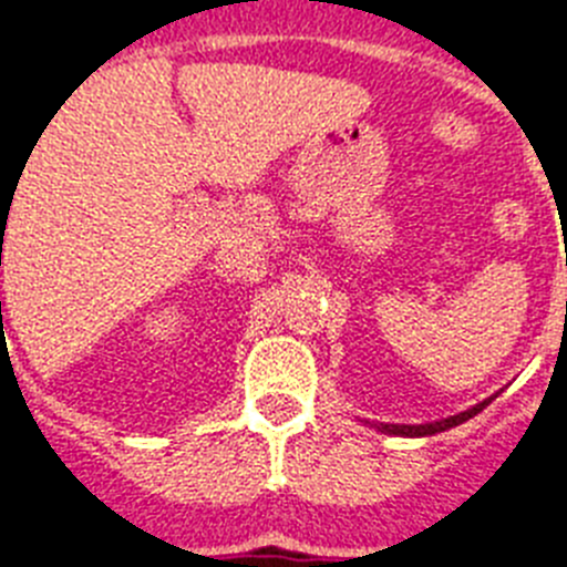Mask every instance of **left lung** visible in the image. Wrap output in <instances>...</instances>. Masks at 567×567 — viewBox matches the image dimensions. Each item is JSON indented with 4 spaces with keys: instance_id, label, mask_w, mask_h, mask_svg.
Listing matches in <instances>:
<instances>
[{
    "instance_id": "8db88e82",
    "label": "left lung",
    "mask_w": 567,
    "mask_h": 567,
    "mask_svg": "<svg viewBox=\"0 0 567 567\" xmlns=\"http://www.w3.org/2000/svg\"><path fill=\"white\" fill-rule=\"evenodd\" d=\"M493 401V398H489ZM489 401H482L478 406L467 409V412H461V415L446 417V421H435V423H421V426H406V423H374L380 432H386V435H406V437H421V435H435V432H444L450 426H458V423L470 421L473 415H478Z\"/></svg>"
}]
</instances>
